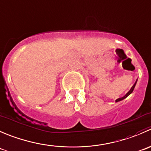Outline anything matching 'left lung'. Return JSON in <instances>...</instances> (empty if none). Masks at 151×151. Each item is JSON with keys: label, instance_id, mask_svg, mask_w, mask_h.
I'll return each instance as SVG.
<instances>
[{"label": "left lung", "instance_id": "1", "mask_svg": "<svg viewBox=\"0 0 151 151\" xmlns=\"http://www.w3.org/2000/svg\"><path fill=\"white\" fill-rule=\"evenodd\" d=\"M137 81H136V82H135V83H134V84L133 85V86H132V87H131V89H130V90H129V92H128V93H127L126 95H125L124 97H123V98H118V99H117V100H116V102H118V101H122V100L125 99V98H127V97H128V95H130V94H131V93H132L133 90H134V87H135V85H136V83H137Z\"/></svg>", "mask_w": 151, "mask_h": 151}]
</instances>
